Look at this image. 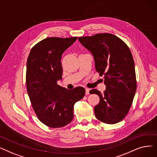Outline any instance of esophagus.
Masks as SVG:
<instances>
[{"label": "esophagus", "instance_id": "1", "mask_svg": "<svg viewBox=\"0 0 157 157\" xmlns=\"http://www.w3.org/2000/svg\"><path fill=\"white\" fill-rule=\"evenodd\" d=\"M89 92H90V90L88 88H85V94L86 95H88L89 94Z\"/></svg>", "mask_w": 157, "mask_h": 157}]
</instances>
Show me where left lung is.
Here are the masks:
<instances>
[{"label":"left lung","mask_w":157,"mask_h":157,"mask_svg":"<svg viewBox=\"0 0 157 157\" xmlns=\"http://www.w3.org/2000/svg\"><path fill=\"white\" fill-rule=\"evenodd\" d=\"M92 52L96 71L104 76L105 91L97 89L90 93L100 97L95 106L96 118L107 124H115L124 119L132 104L137 88L134 61L125 42L109 33L78 38Z\"/></svg>","instance_id":"obj_1"}]
</instances>
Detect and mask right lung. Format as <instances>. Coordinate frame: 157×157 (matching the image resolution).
I'll return each mask as SVG.
<instances>
[{
	"mask_svg": "<svg viewBox=\"0 0 157 157\" xmlns=\"http://www.w3.org/2000/svg\"><path fill=\"white\" fill-rule=\"evenodd\" d=\"M77 38H46L32 47L28 56L27 93L37 118L49 127L69 124L74 104L85 95L83 87L69 90L57 84L62 76V55Z\"/></svg>",
	"mask_w": 157,
	"mask_h": 157,
	"instance_id": "obj_1",
	"label": "right lung"
}]
</instances>
